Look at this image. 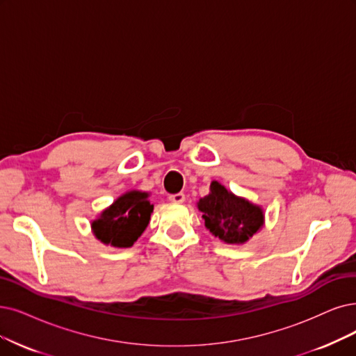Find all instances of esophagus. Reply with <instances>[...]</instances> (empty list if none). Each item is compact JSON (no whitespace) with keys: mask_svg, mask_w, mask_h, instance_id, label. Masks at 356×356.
Instances as JSON below:
<instances>
[{"mask_svg":"<svg viewBox=\"0 0 356 356\" xmlns=\"http://www.w3.org/2000/svg\"><path fill=\"white\" fill-rule=\"evenodd\" d=\"M169 202H172V203H184V202H186V195H184L182 193L170 194L169 195Z\"/></svg>","mask_w":356,"mask_h":356,"instance_id":"34e87169","label":"esophagus"}]
</instances>
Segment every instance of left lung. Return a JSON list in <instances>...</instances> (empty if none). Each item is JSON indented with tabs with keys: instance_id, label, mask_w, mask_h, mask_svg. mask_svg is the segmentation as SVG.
Returning <instances> with one entry per match:
<instances>
[{
	"instance_id": "1",
	"label": "left lung",
	"mask_w": 356,
	"mask_h": 356,
	"mask_svg": "<svg viewBox=\"0 0 356 356\" xmlns=\"http://www.w3.org/2000/svg\"><path fill=\"white\" fill-rule=\"evenodd\" d=\"M207 229L226 244H244L264 225L263 209L211 181L210 193L197 203Z\"/></svg>"
}]
</instances>
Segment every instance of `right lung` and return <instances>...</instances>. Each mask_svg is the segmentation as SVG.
Instances as JSON below:
<instances>
[{
	"instance_id": "add662e5",
	"label": "right lung",
	"mask_w": 356,
	"mask_h": 356,
	"mask_svg": "<svg viewBox=\"0 0 356 356\" xmlns=\"http://www.w3.org/2000/svg\"><path fill=\"white\" fill-rule=\"evenodd\" d=\"M152 211L149 193L127 191L92 222V231L105 245L129 248L145 232Z\"/></svg>"
}]
</instances>
